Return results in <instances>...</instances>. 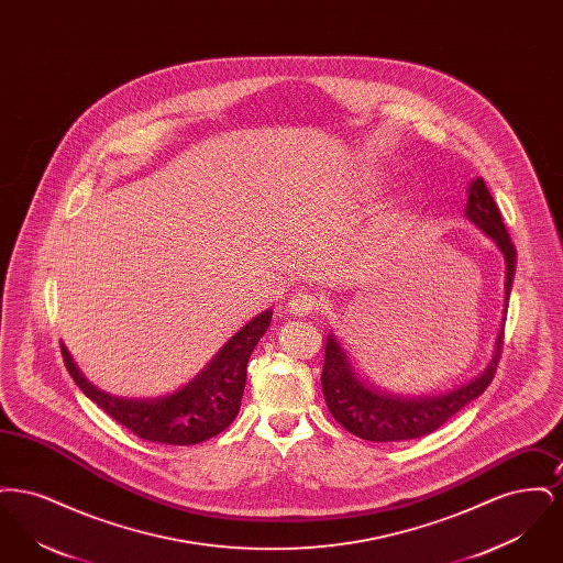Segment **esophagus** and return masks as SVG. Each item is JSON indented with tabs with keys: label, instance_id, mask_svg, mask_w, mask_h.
<instances>
[{
	"label": "esophagus",
	"instance_id": "esophagus-1",
	"mask_svg": "<svg viewBox=\"0 0 563 563\" xmlns=\"http://www.w3.org/2000/svg\"><path fill=\"white\" fill-rule=\"evenodd\" d=\"M314 306H317V297L310 294L306 287H297L287 301V310L295 317H306L308 312H312Z\"/></svg>",
	"mask_w": 563,
	"mask_h": 563
}]
</instances>
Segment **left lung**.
<instances>
[{"label": "left lung", "instance_id": "8db88e82", "mask_svg": "<svg viewBox=\"0 0 563 563\" xmlns=\"http://www.w3.org/2000/svg\"><path fill=\"white\" fill-rule=\"evenodd\" d=\"M466 217L473 223H477L487 236L494 239L507 262L505 317L496 338L494 356L477 377L452 386L448 390L418 393V395L397 393L367 374L363 365H358L356 356L346 346L342 335L331 331L324 344L322 395L329 407V413L344 429L365 441L388 443V441H407V439L430 434L432 430L443 427L450 418H454L462 407L477 399L496 375V367L503 352V340H505V321H507L510 287L515 278L517 249L510 242L509 232L503 223V214L498 211L482 177L475 179L468 189Z\"/></svg>", "mask_w": 563, "mask_h": 563}]
</instances>
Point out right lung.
<instances>
[{
    "instance_id": "obj_1",
    "label": "right lung",
    "mask_w": 563,
    "mask_h": 563,
    "mask_svg": "<svg viewBox=\"0 0 563 563\" xmlns=\"http://www.w3.org/2000/svg\"><path fill=\"white\" fill-rule=\"evenodd\" d=\"M272 310H264L214 350L211 358L175 390L103 384L84 374L71 352L63 346L67 372L81 393L97 402L111 420L136 437L164 445H194L228 429L241 409L246 363L260 338L268 331Z\"/></svg>"
}]
</instances>
